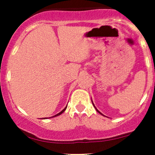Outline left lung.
I'll return each instance as SVG.
<instances>
[{"mask_svg": "<svg viewBox=\"0 0 155 155\" xmlns=\"http://www.w3.org/2000/svg\"><path fill=\"white\" fill-rule=\"evenodd\" d=\"M92 104H93V106H94V108H95V109H96V110H97V112H99V113L100 114H101V115H103V114L102 113H101V112H100V111L99 110H98V109H97V108L96 107H95V106H94V103L93 102H92Z\"/></svg>", "mask_w": 155, "mask_h": 155, "instance_id": "1", "label": "left lung"}]
</instances>
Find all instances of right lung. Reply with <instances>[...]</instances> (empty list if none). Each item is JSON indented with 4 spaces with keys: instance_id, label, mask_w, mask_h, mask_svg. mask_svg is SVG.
Listing matches in <instances>:
<instances>
[{
    "instance_id": "add662e5",
    "label": "right lung",
    "mask_w": 155,
    "mask_h": 155,
    "mask_svg": "<svg viewBox=\"0 0 155 155\" xmlns=\"http://www.w3.org/2000/svg\"><path fill=\"white\" fill-rule=\"evenodd\" d=\"M67 107H68V106H67V107H65V108H64V109H63V110H62V111H61V112H59V113L56 114V115H54V116H52V117H50V118H53V117H56V116H58V115H61V114H62V113H63V112H64V111H65V110H66Z\"/></svg>"
}]
</instances>
